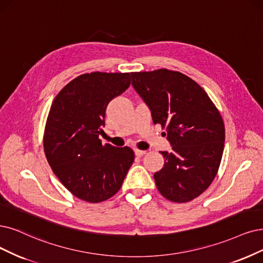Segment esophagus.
Masks as SVG:
<instances>
[{"label":"esophagus","instance_id":"obj_1","mask_svg":"<svg viewBox=\"0 0 263 263\" xmlns=\"http://www.w3.org/2000/svg\"><path fill=\"white\" fill-rule=\"evenodd\" d=\"M134 153H135V156H137V157H142V156H144L145 154H146V152H145V151H140V149H135Z\"/></svg>","mask_w":263,"mask_h":263}]
</instances>
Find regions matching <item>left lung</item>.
Returning <instances> with one entry per match:
<instances>
[{"label":"left lung","instance_id":"1","mask_svg":"<svg viewBox=\"0 0 263 263\" xmlns=\"http://www.w3.org/2000/svg\"><path fill=\"white\" fill-rule=\"evenodd\" d=\"M132 85L151 110L154 124L166 129L171 152H160L154 174L163 197L187 202L205 192L218 172L226 130L222 117L201 86L168 69L132 72Z\"/></svg>","mask_w":263,"mask_h":263}]
</instances>
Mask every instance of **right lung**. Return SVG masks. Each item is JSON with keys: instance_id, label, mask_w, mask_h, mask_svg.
Segmentation results:
<instances>
[{"instance_id": "right-lung-1", "label": "right lung", "mask_w": 263, "mask_h": 263, "mask_svg": "<svg viewBox=\"0 0 263 263\" xmlns=\"http://www.w3.org/2000/svg\"><path fill=\"white\" fill-rule=\"evenodd\" d=\"M131 74L91 72L70 81L52 103L44 152L56 177L73 195L101 202L118 192L134 161L128 147L102 144L108 103L122 94Z\"/></svg>"}]
</instances>
